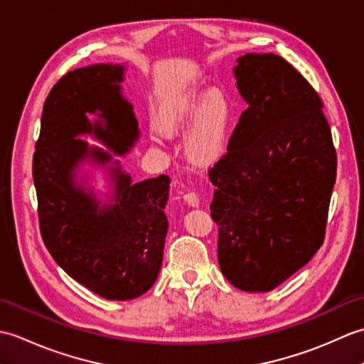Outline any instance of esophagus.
<instances>
[{
	"instance_id": "obj_1",
	"label": "esophagus",
	"mask_w": 364,
	"mask_h": 364,
	"mask_svg": "<svg viewBox=\"0 0 364 364\" xmlns=\"http://www.w3.org/2000/svg\"><path fill=\"white\" fill-rule=\"evenodd\" d=\"M184 202H186L188 205L191 206H198L200 203V198H198V194L196 191H189L184 194Z\"/></svg>"
}]
</instances>
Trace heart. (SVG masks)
Here are the masks:
<instances>
[{
  "mask_svg": "<svg viewBox=\"0 0 364 364\" xmlns=\"http://www.w3.org/2000/svg\"><path fill=\"white\" fill-rule=\"evenodd\" d=\"M196 112L198 115L188 139V156L196 164H208L222 151L230 122V103L220 92H213L211 95H208L203 92L192 90L175 105L170 114V123L186 125Z\"/></svg>",
  "mask_w": 364,
  "mask_h": 364,
  "instance_id": "obj_1",
  "label": "heart"
}]
</instances>
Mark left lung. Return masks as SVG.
Returning a JSON list of instances; mask_svg holds the SVG:
<instances>
[{
	"mask_svg": "<svg viewBox=\"0 0 364 364\" xmlns=\"http://www.w3.org/2000/svg\"><path fill=\"white\" fill-rule=\"evenodd\" d=\"M235 76L249 107L210 170L218 259L236 288L272 291L323 242L336 150L321 97L288 60L249 53Z\"/></svg>",
	"mask_w": 364,
	"mask_h": 364,
	"instance_id": "1",
	"label": "left lung"
}]
</instances>
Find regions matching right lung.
I'll return each instance as SVG.
<instances>
[{
    "label": "right lung",
    "mask_w": 364,
    "mask_h": 364,
    "mask_svg": "<svg viewBox=\"0 0 364 364\" xmlns=\"http://www.w3.org/2000/svg\"><path fill=\"white\" fill-rule=\"evenodd\" d=\"M122 80L123 67L112 64L65 73L45 100L33 158L45 247L73 280L107 300L136 299L151 288L168 228L167 175L131 184L127 173L112 168L114 203L105 208L73 183L72 172L81 159L92 156L105 164L112 158L76 136L94 133L117 154L137 139L133 106L120 95ZM95 112L105 127L88 122L87 114Z\"/></svg>",
    "instance_id": "1"
}]
</instances>
